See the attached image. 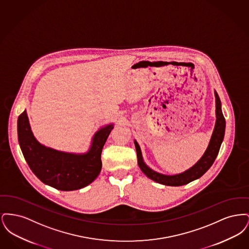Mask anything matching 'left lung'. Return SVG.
Returning a JSON list of instances; mask_svg holds the SVG:
<instances>
[{
  "label": "left lung",
  "mask_w": 249,
  "mask_h": 249,
  "mask_svg": "<svg viewBox=\"0 0 249 249\" xmlns=\"http://www.w3.org/2000/svg\"><path fill=\"white\" fill-rule=\"evenodd\" d=\"M214 97H215V124L213 128V133L210 139L209 144L205 150V152L201 156V159L187 171L174 175V176H167L162 175L151 168L146 165L142 160V152L141 148L138 144V142L134 140V144L136 148L137 153V161L138 165L140 167L142 173L150 179H152L155 182L165 185V186H172V187H178L183 186L186 184H189L191 181L196 180L198 178L203 176L208 169L212 166V164L216 158V156L219 152V148L221 146V143L224 139L225 134L226 121L221 110V102L216 93L214 91Z\"/></svg>",
  "instance_id": "obj_1"
}]
</instances>
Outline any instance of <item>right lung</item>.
<instances>
[{
	"label": "right lung",
	"instance_id": "right-lung-1",
	"mask_svg": "<svg viewBox=\"0 0 249 249\" xmlns=\"http://www.w3.org/2000/svg\"><path fill=\"white\" fill-rule=\"evenodd\" d=\"M113 128L109 124L97 130L86 153L62 152L36 140L25 110L18 119V137L24 158L36 177L52 188L70 191L87 187L99 176L102 150Z\"/></svg>",
	"mask_w": 249,
	"mask_h": 249
}]
</instances>
